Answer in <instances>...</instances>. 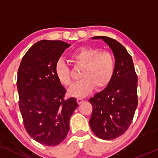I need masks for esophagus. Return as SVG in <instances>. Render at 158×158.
I'll list each match as a JSON object with an SVG mask.
<instances>
[{
    "label": "esophagus",
    "instance_id": "obj_1",
    "mask_svg": "<svg viewBox=\"0 0 158 158\" xmlns=\"http://www.w3.org/2000/svg\"><path fill=\"white\" fill-rule=\"evenodd\" d=\"M77 102H78V103H79V104L82 103V102H84V98H81V97H78L77 98Z\"/></svg>",
    "mask_w": 158,
    "mask_h": 158
}]
</instances>
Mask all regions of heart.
Returning <instances> with one entry per match:
<instances>
[{"label":"heart","instance_id":"obj_1","mask_svg":"<svg viewBox=\"0 0 158 158\" xmlns=\"http://www.w3.org/2000/svg\"><path fill=\"white\" fill-rule=\"evenodd\" d=\"M72 62L82 66L80 72L81 79L69 89L70 95L85 96L96 87L101 88L107 85L115 71V60L113 54L107 51L91 47H81L72 53ZM55 73L58 79L65 86L72 84L71 69L64 61H57Z\"/></svg>","mask_w":158,"mask_h":158}]
</instances>
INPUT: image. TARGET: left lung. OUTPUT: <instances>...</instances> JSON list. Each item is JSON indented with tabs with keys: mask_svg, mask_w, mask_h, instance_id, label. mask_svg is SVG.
Instances as JSON below:
<instances>
[{
	"mask_svg": "<svg viewBox=\"0 0 158 158\" xmlns=\"http://www.w3.org/2000/svg\"><path fill=\"white\" fill-rule=\"evenodd\" d=\"M102 39L112 49L115 71L106 88L89 99L93 111L89 123L93 132L103 140H113L128 130L138 106V77L132 56L117 40L105 36Z\"/></svg>",
	"mask_w": 158,
	"mask_h": 158,
	"instance_id": "1",
	"label": "left lung"
}]
</instances>
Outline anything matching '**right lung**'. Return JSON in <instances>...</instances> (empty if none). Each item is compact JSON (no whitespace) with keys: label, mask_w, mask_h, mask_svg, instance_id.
<instances>
[{"label":"right lung","mask_w":158,"mask_h":158,"mask_svg":"<svg viewBox=\"0 0 158 158\" xmlns=\"http://www.w3.org/2000/svg\"><path fill=\"white\" fill-rule=\"evenodd\" d=\"M71 44L61 40H40L28 49L18 72L19 108L28 134L38 143L59 145L70 130L75 98L64 99L66 90L55 73V66Z\"/></svg>","instance_id":"right-lung-1"}]
</instances>
